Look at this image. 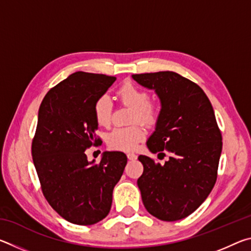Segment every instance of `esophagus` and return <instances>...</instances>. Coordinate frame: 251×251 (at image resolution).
<instances>
[{"instance_id": "esophagus-1", "label": "esophagus", "mask_w": 251, "mask_h": 251, "mask_svg": "<svg viewBox=\"0 0 251 251\" xmlns=\"http://www.w3.org/2000/svg\"><path fill=\"white\" fill-rule=\"evenodd\" d=\"M127 158L129 160H136L137 159V155H135L134 152H128V154H127Z\"/></svg>"}]
</instances>
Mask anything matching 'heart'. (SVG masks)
Wrapping results in <instances>:
<instances>
[{
  "instance_id": "obj_1",
  "label": "heart",
  "mask_w": 251,
  "mask_h": 251,
  "mask_svg": "<svg viewBox=\"0 0 251 251\" xmlns=\"http://www.w3.org/2000/svg\"><path fill=\"white\" fill-rule=\"evenodd\" d=\"M117 96L123 103L134 108L131 121L152 124L157 118L156 106L151 103L150 95L131 83H126L118 90ZM93 114L97 124L107 127L112 122V101L107 95H101L95 100ZM145 137V129L141 125L116 127L106 135V143L109 148L115 151H134Z\"/></svg>"
}]
</instances>
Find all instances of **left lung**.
<instances>
[{
  "mask_svg": "<svg viewBox=\"0 0 251 251\" xmlns=\"http://www.w3.org/2000/svg\"><path fill=\"white\" fill-rule=\"evenodd\" d=\"M160 100L155 130L146 145L152 154L171 157L164 165L144 155L137 185L144 206L154 217L176 222L206 201L217 179L223 142L214 108L201 87L175 72L134 74Z\"/></svg>",
  "mask_w": 251,
  "mask_h": 251,
  "instance_id": "obj_1",
  "label": "left lung"
}]
</instances>
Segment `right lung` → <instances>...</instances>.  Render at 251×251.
<instances>
[{"mask_svg": "<svg viewBox=\"0 0 251 251\" xmlns=\"http://www.w3.org/2000/svg\"><path fill=\"white\" fill-rule=\"evenodd\" d=\"M116 77L75 72L50 90L39 109L33 163L46 201L67 222L88 226L112 207L113 189L127 163L122 151H104L100 164L85 151L100 141L93 106Z\"/></svg>", "mask_w": 251, "mask_h": 251, "instance_id": "obj_1", "label": "right lung"}]
</instances>
